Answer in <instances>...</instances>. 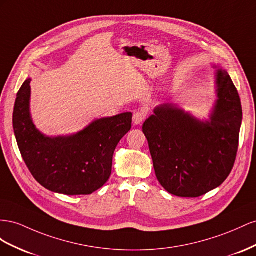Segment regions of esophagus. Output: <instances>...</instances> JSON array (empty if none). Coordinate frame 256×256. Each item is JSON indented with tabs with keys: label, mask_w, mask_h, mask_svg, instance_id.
Returning <instances> with one entry per match:
<instances>
[{
	"label": "esophagus",
	"mask_w": 256,
	"mask_h": 256,
	"mask_svg": "<svg viewBox=\"0 0 256 256\" xmlns=\"http://www.w3.org/2000/svg\"><path fill=\"white\" fill-rule=\"evenodd\" d=\"M144 118H146V114L144 112H137L133 116V123L135 124V126H138V124H142L144 122Z\"/></svg>",
	"instance_id": "1"
}]
</instances>
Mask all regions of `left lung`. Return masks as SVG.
<instances>
[{"instance_id":"left-lung-1","label":"left lung","mask_w":256,"mask_h":256,"mask_svg":"<svg viewBox=\"0 0 256 256\" xmlns=\"http://www.w3.org/2000/svg\"><path fill=\"white\" fill-rule=\"evenodd\" d=\"M216 78L218 100L209 121L163 104L142 126L156 178L172 195L206 194L223 184L235 164L242 102L228 72L218 68Z\"/></svg>"}]
</instances>
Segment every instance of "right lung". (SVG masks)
<instances>
[{
    "label": "right lung",
    "mask_w": 256,
    "mask_h": 256,
    "mask_svg": "<svg viewBox=\"0 0 256 256\" xmlns=\"http://www.w3.org/2000/svg\"><path fill=\"white\" fill-rule=\"evenodd\" d=\"M31 79L21 86L12 114V126L21 156L35 180L49 191L88 195L108 181L112 156L132 128L130 112L93 121L70 136L47 137L30 114Z\"/></svg>",
    "instance_id": "right-lung-1"
}]
</instances>
